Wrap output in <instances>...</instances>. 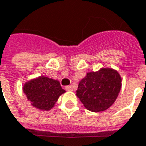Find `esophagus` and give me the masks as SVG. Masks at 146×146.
<instances>
[{
    "label": "esophagus",
    "mask_w": 146,
    "mask_h": 146,
    "mask_svg": "<svg viewBox=\"0 0 146 146\" xmlns=\"http://www.w3.org/2000/svg\"><path fill=\"white\" fill-rule=\"evenodd\" d=\"M65 90L66 91H73V86H66L65 87Z\"/></svg>",
    "instance_id": "34e87169"
}]
</instances>
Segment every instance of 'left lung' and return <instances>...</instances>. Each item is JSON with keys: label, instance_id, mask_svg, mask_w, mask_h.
Listing matches in <instances>:
<instances>
[{"label": "left lung", "instance_id": "8db88e82", "mask_svg": "<svg viewBox=\"0 0 146 146\" xmlns=\"http://www.w3.org/2000/svg\"><path fill=\"white\" fill-rule=\"evenodd\" d=\"M121 88V77L117 71L102 68L87 73L78 85L77 96L87 110L92 112L106 110L114 103Z\"/></svg>", "mask_w": 146, "mask_h": 146}]
</instances>
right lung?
<instances>
[{"label": "right lung", "instance_id": "obj_1", "mask_svg": "<svg viewBox=\"0 0 146 146\" xmlns=\"http://www.w3.org/2000/svg\"><path fill=\"white\" fill-rule=\"evenodd\" d=\"M23 92L33 106L40 110H49L65 91L58 81L40 76L27 81L23 86Z\"/></svg>", "mask_w": 146, "mask_h": 146}]
</instances>
